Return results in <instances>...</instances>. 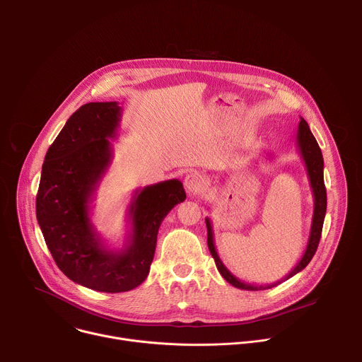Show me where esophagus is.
I'll list each match as a JSON object with an SVG mask.
<instances>
[{"label": "esophagus", "instance_id": "34e87169", "mask_svg": "<svg viewBox=\"0 0 362 362\" xmlns=\"http://www.w3.org/2000/svg\"><path fill=\"white\" fill-rule=\"evenodd\" d=\"M206 186V180L204 177L197 173V172H190L189 175H186L185 177V187L190 192V193H197L200 192L203 187Z\"/></svg>", "mask_w": 362, "mask_h": 362}]
</instances>
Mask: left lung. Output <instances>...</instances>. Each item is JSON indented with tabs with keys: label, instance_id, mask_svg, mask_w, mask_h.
<instances>
[{
	"label": "left lung",
	"instance_id": "1",
	"mask_svg": "<svg viewBox=\"0 0 362 362\" xmlns=\"http://www.w3.org/2000/svg\"><path fill=\"white\" fill-rule=\"evenodd\" d=\"M296 144L299 147V154L300 158L305 162V168L308 172V177H309V183H311V189H313V194H314V215H313V223H311V232H309V238H308V243H306V249L302 255V257L299 259V262L296 264V267L281 281L269 284V285H250V284H245L240 279H238L221 261V257L216 252L215 247V239H214V229H212V223L211 219L206 218V228H208V246L211 250V255L214 256L215 264L218 271L221 272V275L233 286L239 288V289H245V291H261V289H269L274 288L276 285H279L281 282H285L286 279L292 278L293 275H296L298 272H300L303 268H306V265L311 262L313 256L317 252L320 239H321V232H322V225H324V219H325V214H327V189H325V183H324V159H322V153L321 148L314 137V134L309 130L308 123L300 117V122L298 124V133H296Z\"/></svg>",
	"mask_w": 362,
	"mask_h": 362
}]
</instances>
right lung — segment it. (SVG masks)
<instances>
[{"mask_svg": "<svg viewBox=\"0 0 362 362\" xmlns=\"http://www.w3.org/2000/svg\"><path fill=\"white\" fill-rule=\"evenodd\" d=\"M122 117L117 101L87 103L67 120L47 150L35 214L44 240L60 271L98 292H126L148 275L160 223L186 199L177 179L137 189L129 204L130 230L122 249L103 245L90 219V203L106 175L110 139Z\"/></svg>", "mask_w": 362, "mask_h": 362, "instance_id": "1", "label": "right lung"}]
</instances>
